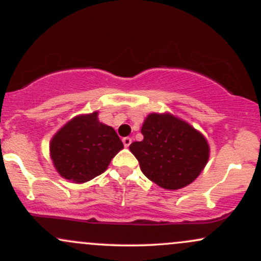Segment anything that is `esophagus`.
Masks as SVG:
<instances>
[{
  "mask_svg": "<svg viewBox=\"0 0 261 261\" xmlns=\"http://www.w3.org/2000/svg\"><path fill=\"white\" fill-rule=\"evenodd\" d=\"M131 141L133 140H131L130 137H124V139H122V143H124L125 147H128V146L131 145Z\"/></svg>",
  "mask_w": 261,
  "mask_h": 261,
  "instance_id": "esophagus-1",
  "label": "esophagus"
}]
</instances>
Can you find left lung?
<instances>
[{
    "label": "left lung",
    "mask_w": 261,
    "mask_h": 261,
    "mask_svg": "<svg viewBox=\"0 0 261 261\" xmlns=\"http://www.w3.org/2000/svg\"><path fill=\"white\" fill-rule=\"evenodd\" d=\"M142 141L130 145L140 168L151 181L167 190L191 184L207 164L205 136L170 113H151L143 121Z\"/></svg>",
    "instance_id": "8db88e82"
}]
</instances>
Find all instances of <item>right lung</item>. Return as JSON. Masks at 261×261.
<instances>
[{"instance_id":"1","label":"right lung","mask_w":261,"mask_h":261,"mask_svg":"<svg viewBox=\"0 0 261 261\" xmlns=\"http://www.w3.org/2000/svg\"><path fill=\"white\" fill-rule=\"evenodd\" d=\"M124 148L112 126L98 119V112L67 121L50 141V157L62 178L82 184L104 173Z\"/></svg>"}]
</instances>
